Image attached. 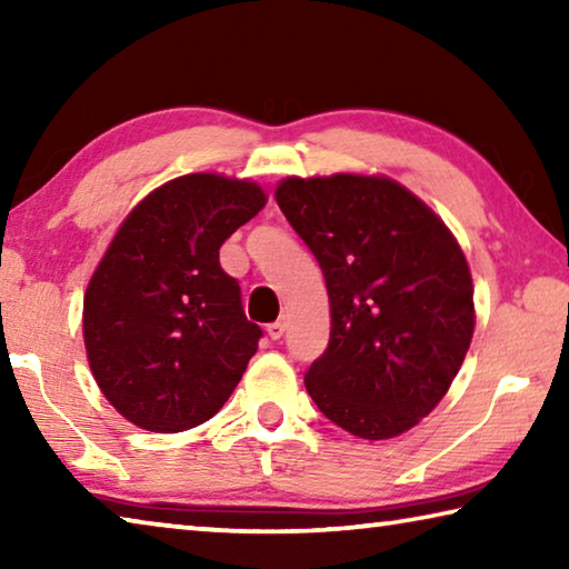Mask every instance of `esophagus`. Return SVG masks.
<instances>
[{
	"label": "esophagus",
	"instance_id": "obj_1",
	"mask_svg": "<svg viewBox=\"0 0 569 569\" xmlns=\"http://www.w3.org/2000/svg\"><path fill=\"white\" fill-rule=\"evenodd\" d=\"M268 336H271L273 341H278L283 336V331H286V319H278V321H273V323H268Z\"/></svg>",
	"mask_w": 569,
	"mask_h": 569
}]
</instances>
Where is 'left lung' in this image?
Returning <instances> with one entry per match:
<instances>
[{"instance_id":"8db88e82","label":"left lung","mask_w":569,"mask_h":569,"mask_svg":"<svg viewBox=\"0 0 569 569\" xmlns=\"http://www.w3.org/2000/svg\"><path fill=\"white\" fill-rule=\"evenodd\" d=\"M276 200L319 261L331 303V339L308 366V393L353 437L403 435L449 391L471 343L465 253L389 178H288Z\"/></svg>"}]
</instances>
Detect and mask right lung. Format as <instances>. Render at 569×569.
Listing matches in <instances>:
<instances>
[{"label": "right lung", "instance_id": "1", "mask_svg": "<svg viewBox=\"0 0 569 569\" xmlns=\"http://www.w3.org/2000/svg\"><path fill=\"white\" fill-rule=\"evenodd\" d=\"M266 206L248 180L192 172L124 218L84 293V349L114 409L176 435L223 407L258 349L218 250Z\"/></svg>", "mask_w": 569, "mask_h": 569}]
</instances>
